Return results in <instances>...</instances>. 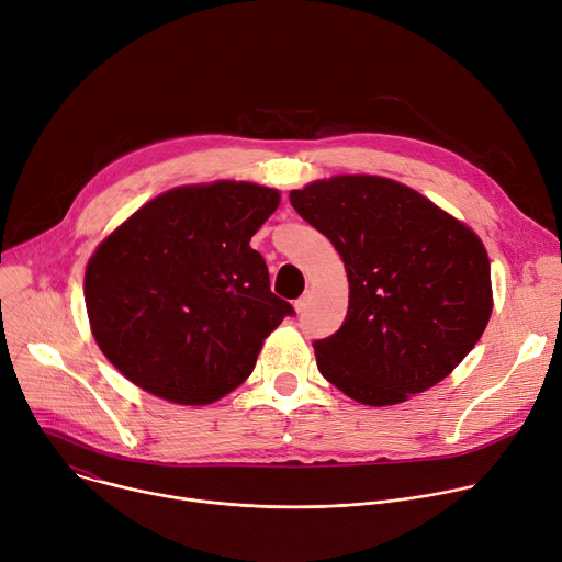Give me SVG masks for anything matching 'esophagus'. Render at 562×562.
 I'll list each match as a JSON object with an SVG mask.
<instances>
[{
  "label": "esophagus",
  "instance_id": "esophagus-1",
  "mask_svg": "<svg viewBox=\"0 0 562 562\" xmlns=\"http://www.w3.org/2000/svg\"><path fill=\"white\" fill-rule=\"evenodd\" d=\"M308 304H311V292L301 294V296L294 301V311H296V313H304V311L308 308Z\"/></svg>",
  "mask_w": 562,
  "mask_h": 562
}]
</instances>
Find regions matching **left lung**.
<instances>
[{
  "mask_svg": "<svg viewBox=\"0 0 562 562\" xmlns=\"http://www.w3.org/2000/svg\"><path fill=\"white\" fill-rule=\"evenodd\" d=\"M349 277L341 328L315 341L322 375L341 394L398 405L448 378L493 313L482 238L418 191L380 176H335L290 191Z\"/></svg>",
  "mask_w": 562,
  "mask_h": 562,
  "instance_id": "8db88e82",
  "label": "left lung"
}]
</instances>
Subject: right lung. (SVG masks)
Returning a JSON list of instances; mask_svg holds the SVG:
<instances>
[{
	"label": "right lung",
	"mask_w": 562,
	"mask_h": 562,
	"mask_svg": "<svg viewBox=\"0 0 562 562\" xmlns=\"http://www.w3.org/2000/svg\"><path fill=\"white\" fill-rule=\"evenodd\" d=\"M277 189L215 180L148 200L85 268V306L103 356L133 384L200 407L243 384L266 337L292 315L249 240Z\"/></svg>",
	"instance_id": "obj_1"
}]
</instances>
